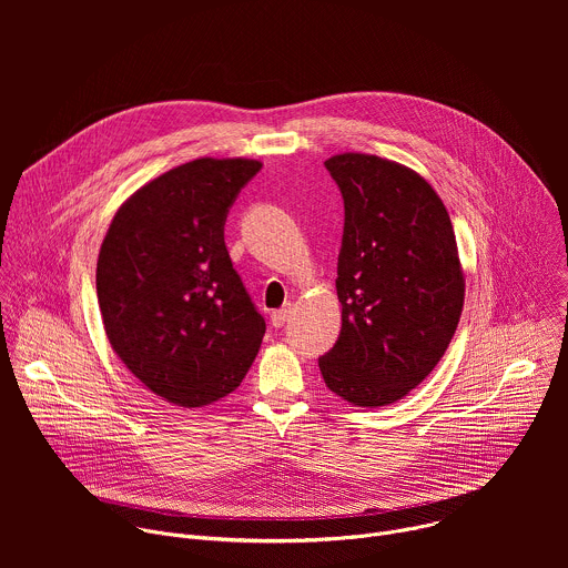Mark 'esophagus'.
<instances>
[{
    "instance_id": "34e87169",
    "label": "esophagus",
    "mask_w": 568,
    "mask_h": 568,
    "mask_svg": "<svg viewBox=\"0 0 568 568\" xmlns=\"http://www.w3.org/2000/svg\"><path fill=\"white\" fill-rule=\"evenodd\" d=\"M287 318H290V307L274 310V312H272V326H274V328H281Z\"/></svg>"
}]
</instances>
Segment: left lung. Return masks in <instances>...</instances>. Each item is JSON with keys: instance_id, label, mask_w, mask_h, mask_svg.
Instances as JSON below:
<instances>
[{"instance_id": "8db88e82", "label": "left lung", "mask_w": 568, "mask_h": 568, "mask_svg": "<svg viewBox=\"0 0 568 568\" xmlns=\"http://www.w3.org/2000/svg\"><path fill=\"white\" fill-rule=\"evenodd\" d=\"M344 195L337 263L342 333L318 359L353 407L409 395L443 359L463 312L465 274L449 213L416 171L364 152L326 159Z\"/></svg>"}]
</instances>
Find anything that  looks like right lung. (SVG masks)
<instances>
[{"label": "right lung", "mask_w": 568, "mask_h": 568, "mask_svg": "<svg viewBox=\"0 0 568 568\" xmlns=\"http://www.w3.org/2000/svg\"><path fill=\"white\" fill-rule=\"evenodd\" d=\"M261 161L200 156L143 184L114 213L97 263L112 351L161 399L206 407L235 390L265 318L235 274L224 222Z\"/></svg>", "instance_id": "right-lung-1"}]
</instances>
